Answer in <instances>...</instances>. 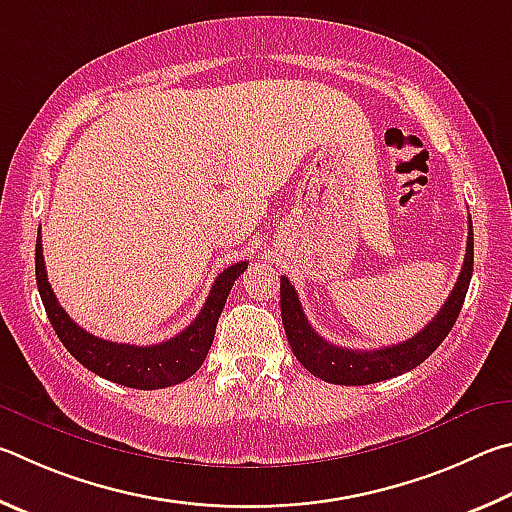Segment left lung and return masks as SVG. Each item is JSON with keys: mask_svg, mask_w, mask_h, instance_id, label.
Returning <instances> with one entry per match:
<instances>
[{"mask_svg": "<svg viewBox=\"0 0 512 512\" xmlns=\"http://www.w3.org/2000/svg\"><path fill=\"white\" fill-rule=\"evenodd\" d=\"M468 233V247H465L463 270L456 279V285L450 297L438 310V315L429 324L416 333L407 342L375 348V351H353V348H342L326 342L324 337L315 333V328L308 324L306 312L301 308V301L294 292L292 283L281 276V317L283 328L292 346V353L315 378L330 384H373L382 382L396 375L416 369L420 362H425L443 339L450 335L456 317L463 308L465 294L470 288L472 265H474V238H472V220Z\"/></svg>", "mask_w": 512, "mask_h": 512, "instance_id": "8db88e82", "label": "left lung"}]
</instances>
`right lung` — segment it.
<instances>
[{
  "label": "right lung",
  "mask_w": 512,
  "mask_h": 512,
  "mask_svg": "<svg viewBox=\"0 0 512 512\" xmlns=\"http://www.w3.org/2000/svg\"><path fill=\"white\" fill-rule=\"evenodd\" d=\"M245 270L247 261H240L218 274L200 315L195 317L191 326L184 328L173 339H168V342L155 346L116 344L87 333L67 315L49 285L40 236L35 242V281H38L44 310H47V317L60 342L85 369L110 382L123 384V387L143 391L173 387V384L188 380L200 369L213 344L215 326H218L220 312L227 303L233 281Z\"/></svg>",
  "instance_id": "obj_1"
}]
</instances>
